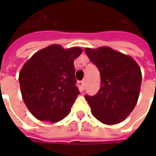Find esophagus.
Instances as JSON below:
<instances>
[{"label":"esophagus","mask_w":156,"mask_h":156,"mask_svg":"<svg viewBox=\"0 0 156 156\" xmlns=\"http://www.w3.org/2000/svg\"><path fill=\"white\" fill-rule=\"evenodd\" d=\"M78 87L79 88V90L83 92L84 90V82L83 81H78Z\"/></svg>","instance_id":"esophagus-1"}]
</instances>
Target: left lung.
<instances>
[{
    "label": "left lung",
    "instance_id": "8db88e82",
    "mask_svg": "<svg viewBox=\"0 0 156 156\" xmlns=\"http://www.w3.org/2000/svg\"><path fill=\"white\" fill-rule=\"evenodd\" d=\"M85 52L100 73L101 84L94 96L85 95L92 115L105 124L124 121L137 104L140 68L133 58L108 47L86 48Z\"/></svg>",
    "mask_w": 156,
    "mask_h": 156
}]
</instances>
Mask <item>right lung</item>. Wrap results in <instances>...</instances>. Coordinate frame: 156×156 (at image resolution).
Segmentation results:
<instances>
[{
    "instance_id": "right-lung-1",
    "label": "right lung",
    "mask_w": 156,
    "mask_h": 156,
    "mask_svg": "<svg viewBox=\"0 0 156 156\" xmlns=\"http://www.w3.org/2000/svg\"><path fill=\"white\" fill-rule=\"evenodd\" d=\"M81 53L80 48L64 49L53 44L37 51L22 67V98L37 119L56 123L70 113L79 94L73 61Z\"/></svg>"
}]
</instances>
